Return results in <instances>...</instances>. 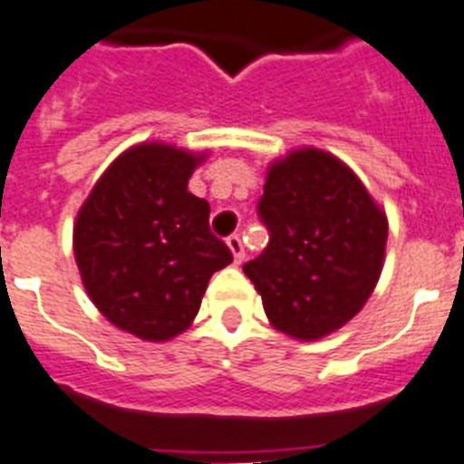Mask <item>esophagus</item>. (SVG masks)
Here are the masks:
<instances>
[{
    "label": "esophagus",
    "mask_w": 464,
    "mask_h": 464,
    "mask_svg": "<svg viewBox=\"0 0 464 464\" xmlns=\"http://www.w3.org/2000/svg\"><path fill=\"white\" fill-rule=\"evenodd\" d=\"M226 245H228V250L233 252V262H236V264H243V259H245V247H243V240H240L238 233H233V236H228V240H226Z\"/></svg>",
    "instance_id": "34e87169"
}]
</instances>
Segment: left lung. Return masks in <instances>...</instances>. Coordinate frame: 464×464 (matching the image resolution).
I'll use <instances>...</instances> for the list:
<instances>
[{
    "instance_id": "obj_1",
    "label": "left lung",
    "mask_w": 464,
    "mask_h": 464,
    "mask_svg": "<svg viewBox=\"0 0 464 464\" xmlns=\"http://www.w3.org/2000/svg\"><path fill=\"white\" fill-rule=\"evenodd\" d=\"M262 255L243 266L268 321L295 340L340 330L375 290L387 214L340 158L299 148L271 162L259 200Z\"/></svg>"
}]
</instances>
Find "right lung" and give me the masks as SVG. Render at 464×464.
I'll use <instances>...</instances> for the list:
<instances>
[{
	"label": "right lung",
	"mask_w": 464,
	"mask_h": 464,
	"mask_svg": "<svg viewBox=\"0 0 464 464\" xmlns=\"http://www.w3.org/2000/svg\"><path fill=\"white\" fill-rule=\"evenodd\" d=\"M208 153L169 143L124 150L77 212L72 247L96 309L139 340L188 328L214 271L233 262L209 231V202L188 190Z\"/></svg>",
	"instance_id": "add662e5"
}]
</instances>
